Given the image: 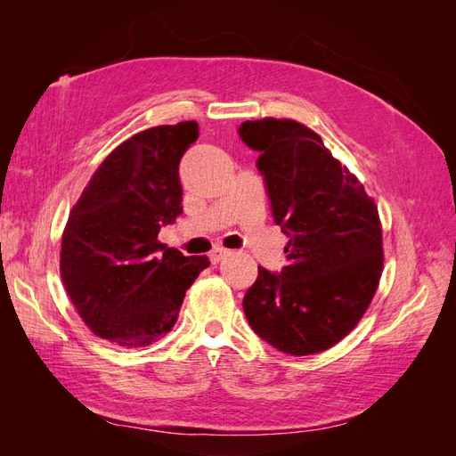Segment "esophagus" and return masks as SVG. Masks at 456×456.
Returning <instances> with one entry per match:
<instances>
[{"label": "esophagus", "mask_w": 456, "mask_h": 456, "mask_svg": "<svg viewBox=\"0 0 456 456\" xmlns=\"http://www.w3.org/2000/svg\"><path fill=\"white\" fill-rule=\"evenodd\" d=\"M230 251L228 249H223V247H215V249L209 253V260L213 262V265H218L220 260H223L224 256H228Z\"/></svg>", "instance_id": "1"}]
</instances>
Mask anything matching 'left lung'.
<instances>
[{
	"mask_svg": "<svg viewBox=\"0 0 456 456\" xmlns=\"http://www.w3.org/2000/svg\"><path fill=\"white\" fill-rule=\"evenodd\" d=\"M238 133L260 151L273 223L289 238L281 273L258 266L243 297L247 322L280 352H323L350 333L375 297L384 260L379 209L302 123L265 118L243 121Z\"/></svg>",
	"mask_w": 456,
	"mask_h": 456,
	"instance_id": "1",
	"label": "left lung"
}]
</instances>
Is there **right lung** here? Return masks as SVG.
Returning <instances> with one entry per match:
<instances>
[{
    "label": "right lung",
    "instance_id": "right-lung-1",
    "mask_svg": "<svg viewBox=\"0 0 456 456\" xmlns=\"http://www.w3.org/2000/svg\"><path fill=\"white\" fill-rule=\"evenodd\" d=\"M198 136L196 121L136 133L101 163L70 211L61 275L96 337L136 348L169 333L190 285L211 265L158 241L183 213L178 163Z\"/></svg>",
    "mask_w": 456,
    "mask_h": 456
}]
</instances>
